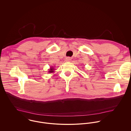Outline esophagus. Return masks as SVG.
I'll return each instance as SVG.
<instances>
[{
    "instance_id": "1",
    "label": "esophagus",
    "mask_w": 131,
    "mask_h": 131,
    "mask_svg": "<svg viewBox=\"0 0 131 131\" xmlns=\"http://www.w3.org/2000/svg\"><path fill=\"white\" fill-rule=\"evenodd\" d=\"M71 60V58L70 57H67L66 59V61H70Z\"/></svg>"
}]
</instances>
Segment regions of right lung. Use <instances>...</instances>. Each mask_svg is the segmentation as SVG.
Here are the masks:
<instances>
[{
  "instance_id": "right-lung-1",
  "label": "right lung",
  "mask_w": 131,
  "mask_h": 131,
  "mask_svg": "<svg viewBox=\"0 0 131 131\" xmlns=\"http://www.w3.org/2000/svg\"><path fill=\"white\" fill-rule=\"evenodd\" d=\"M54 69L53 67H50V68L49 69V71H48V73L49 74H51V73H53L54 72Z\"/></svg>"
}]
</instances>
